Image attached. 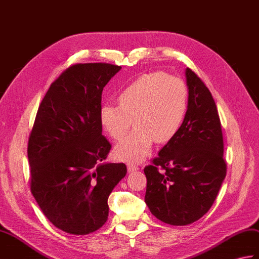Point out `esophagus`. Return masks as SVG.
Wrapping results in <instances>:
<instances>
[{"label": "esophagus", "instance_id": "esophagus-1", "mask_svg": "<svg viewBox=\"0 0 259 259\" xmlns=\"http://www.w3.org/2000/svg\"><path fill=\"white\" fill-rule=\"evenodd\" d=\"M127 169H128V171L129 172H134V171H137V170H139V166H138L137 164H134V163H127Z\"/></svg>", "mask_w": 259, "mask_h": 259}]
</instances>
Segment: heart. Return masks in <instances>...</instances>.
Instances as JSON below:
<instances>
[{
    "label": "heart",
    "instance_id": "obj_1",
    "mask_svg": "<svg viewBox=\"0 0 259 259\" xmlns=\"http://www.w3.org/2000/svg\"><path fill=\"white\" fill-rule=\"evenodd\" d=\"M188 87L181 78L161 71L142 75L118 95V104L106 102L99 112L100 123L113 140L128 134L134 120L137 128L115 149L125 162H140L154 142L166 143L178 134L188 110Z\"/></svg>",
    "mask_w": 259,
    "mask_h": 259
}]
</instances>
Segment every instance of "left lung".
<instances>
[{
	"label": "left lung",
	"instance_id": "8db88e82",
	"mask_svg": "<svg viewBox=\"0 0 259 259\" xmlns=\"http://www.w3.org/2000/svg\"><path fill=\"white\" fill-rule=\"evenodd\" d=\"M189 104L178 134L144 167V202L163 223L192 224L208 212L226 177L221 120L212 94L190 68Z\"/></svg>",
	"mask_w": 259,
	"mask_h": 259
}]
</instances>
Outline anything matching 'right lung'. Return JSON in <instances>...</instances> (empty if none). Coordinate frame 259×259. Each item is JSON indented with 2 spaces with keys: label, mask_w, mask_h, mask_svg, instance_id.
I'll list each match as a JSON object with an SVG mask.
<instances>
[{
  "label": "right lung",
  "mask_w": 259,
  "mask_h": 259,
  "mask_svg": "<svg viewBox=\"0 0 259 259\" xmlns=\"http://www.w3.org/2000/svg\"><path fill=\"white\" fill-rule=\"evenodd\" d=\"M120 66L76 64L41 100L28 138L31 192L51 223L86 235L108 220V197L124 178V163L105 162L111 144L102 136L101 94Z\"/></svg>",
  "instance_id": "right-lung-1"
}]
</instances>
